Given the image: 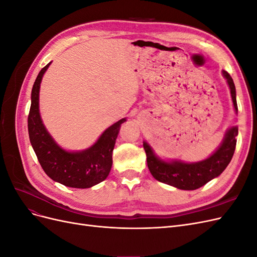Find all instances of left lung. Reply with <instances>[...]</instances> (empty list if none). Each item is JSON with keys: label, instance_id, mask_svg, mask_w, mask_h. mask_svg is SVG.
Instances as JSON below:
<instances>
[{"label": "left lung", "instance_id": "obj_1", "mask_svg": "<svg viewBox=\"0 0 257 257\" xmlns=\"http://www.w3.org/2000/svg\"><path fill=\"white\" fill-rule=\"evenodd\" d=\"M230 89V95L236 113L238 106L236 100V88L230 75L223 71ZM238 127L231 126L225 133L220 147L206 160L196 163H184L181 161L165 162L155 155L152 148L144 142V149L147 155V164L151 175L158 181L175 186L177 189L192 191L199 189L212 179L220 176L231 161L236 149Z\"/></svg>", "mask_w": 257, "mask_h": 257}]
</instances>
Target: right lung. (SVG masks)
<instances>
[{"instance_id":"add662e5","label":"right lung","mask_w":257,"mask_h":257,"mask_svg":"<svg viewBox=\"0 0 257 257\" xmlns=\"http://www.w3.org/2000/svg\"><path fill=\"white\" fill-rule=\"evenodd\" d=\"M50 63L42 68L32 88L28 118L30 142L44 172L53 181L69 188L88 189L104 181L109 175L115 139L126 119L108 127L88 149L76 152L62 149L46 130L40 114V87Z\"/></svg>"}]
</instances>
